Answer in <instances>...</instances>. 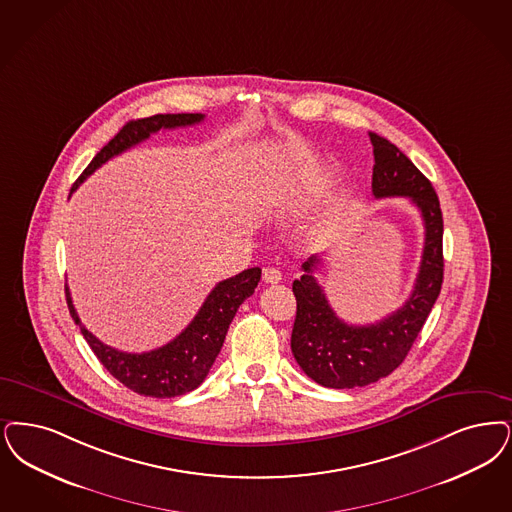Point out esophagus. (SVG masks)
<instances>
[{"instance_id": "1", "label": "esophagus", "mask_w": 512, "mask_h": 512, "mask_svg": "<svg viewBox=\"0 0 512 512\" xmlns=\"http://www.w3.org/2000/svg\"><path fill=\"white\" fill-rule=\"evenodd\" d=\"M263 278H265L266 284H278L282 280V270H278L274 266H268L263 272Z\"/></svg>"}]
</instances>
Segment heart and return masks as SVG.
Returning a JSON list of instances; mask_svg holds the SVG:
<instances>
[{
    "instance_id": "1",
    "label": "heart",
    "mask_w": 512,
    "mask_h": 512,
    "mask_svg": "<svg viewBox=\"0 0 512 512\" xmlns=\"http://www.w3.org/2000/svg\"><path fill=\"white\" fill-rule=\"evenodd\" d=\"M276 184H278V186H280V184H284V173H282V171L276 175Z\"/></svg>"
}]
</instances>
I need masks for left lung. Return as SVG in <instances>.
<instances>
[{"label": "left lung", "instance_id": "1", "mask_svg": "<svg viewBox=\"0 0 512 512\" xmlns=\"http://www.w3.org/2000/svg\"><path fill=\"white\" fill-rule=\"evenodd\" d=\"M369 141L375 156L373 196H402L417 205L425 225V246L408 301L387 318L366 326L343 322L329 307L324 289L312 274L322 259L312 255L303 263L305 274L293 282L297 316L291 352L308 377L328 389L366 387L398 368L425 326L444 280V221L432 184L385 137L369 133Z\"/></svg>", "mask_w": 512, "mask_h": 512}]
</instances>
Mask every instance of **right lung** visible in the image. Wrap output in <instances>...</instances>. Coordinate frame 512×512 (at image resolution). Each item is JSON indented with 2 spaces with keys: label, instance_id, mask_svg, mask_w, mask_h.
<instances>
[{
  "label": "right lung",
  "instance_id": "1",
  "mask_svg": "<svg viewBox=\"0 0 512 512\" xmlns=\"http://www.w3.org/2000/svg\"><path fill=\"white\" fill-rule=\"evenodd\" d=\"M204 120V114H156L143 120L127 122L120 133L101 148V152L85 167L80 179L72 186V192L101 165L110 158L125 152L135 144L143 143L152 133L160 129L186 127ZM261 280V268L253 266L244 272L219 282L207 295L204 305L194 316V320L167 345L154 348L143 354L123 352L108 347L99 341L85 326L72 305V297L66 286V303L72 320L82 329L85 341L89 343L99 362L106 371L116 377L123 387L141 396L152 398H173L190 390L198 389L204 383L215 358L219 356L225 343L226 331L236 316L240 305Z\"/></svg>",
  "mask_w": 512,
  "mask_h": 512
}]
</instances>
